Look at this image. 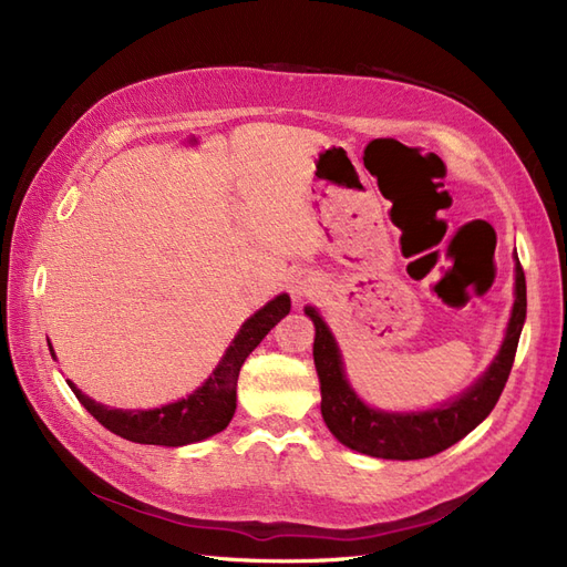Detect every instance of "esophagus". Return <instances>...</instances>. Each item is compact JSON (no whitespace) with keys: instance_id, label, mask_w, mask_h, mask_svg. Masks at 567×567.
Masks as SVG:
<instances>
[{"instance_id":"obj_1","label":"esophagus","mask_w":567,"mask_h":567,"mask_svg":"<svg viewBox=\"0 0 567 567\" xmlns=\"http://www.w3.org/2000/svg\"><path fill=\"white\" fill-rule=\"evenodd\" d=\"M319 290H321V284L315 274H298V277H293L288 284V293H290V298H293V302H302L307 298H312L319 293Z\"/></svg>"}]
</instances>
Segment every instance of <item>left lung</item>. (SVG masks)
<instances>
[{
	"instance_id": "8db88e82",
	"label": "left lung",
	"mask_w": 567,
	"mask_h": 567,
	"mask_svg": "<svg viewBox=\"0 0 567 567\" xmlns=\"http://www.w3.org/2000/svg\"><path fill=\"white\" fill-rule=\"evenodd\" d=\"M315 323V367L321 383V416L336 440L346 447L375 458H427L450 450L473 427L483 423L508 381L527 315L525 271L516 257V300H513L506 336L494 362L458 398L423 411H383L369 406L352 390L342 354L317 307H305Z\"/></svg>"
}]
</instances>
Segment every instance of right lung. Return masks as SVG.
<instances>
[{
    "label": "right lung",
    "mask_w": 567,
    "mask_h": 567,
    "mask_svg": "<svg viewBox=\"0 0 567 567\" xmlns=\"http://www.w3.org/2000/svg\"><path fill=\"white\" fill-rule=\"evenodd\" d=\"M290 312V298L281 293L260 307L250 319L244 321L234 336L231 346L221 354L200 388L188 398L169 402L156 409H113L87 398L73 381H68L80 404L109 427L111 433L140 444H161V447H184L200 440H208L225 431L236 411V383L246 357L260 346L262 338ZM49 352L56 359L49 342Z\"/></svg>",
    "instance_id": "add662e5"
}]
</instances>
